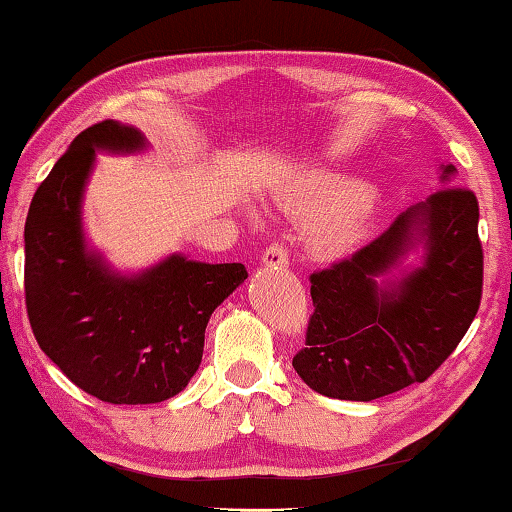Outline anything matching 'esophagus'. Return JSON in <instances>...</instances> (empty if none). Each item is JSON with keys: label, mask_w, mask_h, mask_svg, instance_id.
<instances>
[{"label": "esophagus", "mask_w": 512, "mask_h": 512, "mask_svg": "<svg viewBox=\"0 0 512 512\" xmlns=\"http://www.w3.org/2000/svg\"><path fill=\"white\" fill-rule=\"evenodd\" d=\"M262 262H264L266 266H275V269H282V266L289 264L287 248L282 246V243H271V246L264 250Z\"/></svg>", "instance_id": "1"}]
</instances>
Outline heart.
<instances>
[{
  "instance_id": "1",
  "label": "heart",
  "mask_w": 512,
  "mask_h": 512,
  "mask_svg": "<svg viewBox=\"0 0 512 512\" xmlns=\"http://www.w3.org/2000/svg\"><path fill=\"white\" fill-rule=\"evenodd\" d=\"M367 186L339 180V177H314L305 182L296 193L285 200V207L291 216L300 221H312L329 214L326 219L316 223L312 232V243L321 255H344L353 246H358L360 239L367 232ZM343 209L339 210L338 207ZM338 212L335 213L334 209Z\"/></svg>"
}]
</instances>
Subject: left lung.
<instances>
[{"instance_id":"obj_1","label":"left lung","mask_w":512,"mask_h":512,"mask_svg":"<svg viewBox=\"0 0 512 512\" xmlns=\"http://www.w3.org/2000/svg\"><path fill=\"white\" fill-rule=\"evenodd\" d=\"M456 168L444 166L449 182ZM417 242L425 262L401 281L382 275ZM312 305L305 348L294 369L330 399L373 401L424 383L456 351L483 294L478 200L444 186L405 209L351 257L310 275Z\"/></svg>"}]
</instances>
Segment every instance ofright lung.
<instances>
[{
  "mask_svg": "<svg viewBox=\"0 0 512 512\" xmlns=\"http://www.w3.org/2000/svg\"><path fill=\"white\" fill-rule=\"evenodd\" d=\"M145 148L139 129L102 120L75 136L31 200L24 300L38 346L86 394L159 403L198 371L209 316L248 278L243 264L170 255L139 275L113 273L86 248L81 198L95 152Z\"/></svg>",
  "mask_w": 512,
  "mask_h": 512,
  "instance_id": "right-lung-1",
  "label": "right lung"
}]
</instances>
